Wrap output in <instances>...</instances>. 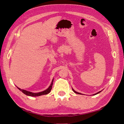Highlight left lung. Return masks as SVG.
I'll return each instance as SVG.
<instances>
[{
	"label": "left lung",
	"instance_id": "obj_1",
	"mask_svg": "<svg viewBox=\"0 0 124 124\" xmlns=\"http://www.w3.org/2000/svg\"><path fill=\"white\" fill-rule=\"evenodd\" d=\"M72 90H73V91L75 93H78V94H80V95H81V93H78V92H76V91H74V89H72ZM101 91H100V92H98V93H95V94H93V95H96V94H98V93H100Z\"/></svg>",
	"mask_w": 124,
	"mask_h": 124
}]
</instances>
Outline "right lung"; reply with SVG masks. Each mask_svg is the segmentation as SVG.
<instances>
[{"label":"right lung","mask_w":124,"mask_h":124,"mask_svg":"<svg viewBox=\"0 0 124 124\" xmlns=\"http://www.w3.org/2000/svg\"><path fill=\"white\" fill-rule=\"evenodd\" d=\"M53 79L52 80V83L50 85V86H49V87H48L47 89L45 90V91L42 92H40V93H33L31 92H28L26 91V90H24V89H21L19 88H18V89H20L21 91H22L23 92L24 94L27 95V96H32V97H36V96H41V95H46L47 93H49L52 88V86H53Z\"/></svg>","instance_id":"1"}]
</instances>
